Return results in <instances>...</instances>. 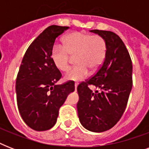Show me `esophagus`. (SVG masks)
Here are the masks:
<instances>
[{
	"label": "esophagus",
	"mask_w": 149,
	"mask_h": 149,
	"mask_svg": "<svg viewBox=\"0 0 149 149\" xmlns=\"http://www.w3.org/2000/svg\"><path fill=\"white\" fill-rule=\"evenodd\" d=\"M77 86H78V84H75V89H76V90H77Z\"/></svg>",
	"instance_id": "esophagus-1"
}]
</instances>
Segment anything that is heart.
<instances>
[{
  "instance_id": "obj_1",
  "label": "heart",
  "mask_w": 149,
  "mask_h": 149,
  "mask_svg": "<svg viewBox=\"0 0 149 149\" xmlns=\"http://www.w3.org/2000/svg\"><path fill=\"white\" fill-rule=\"evenodd\" d=\"M107 51L106 40L102 36L76 31L65 36L63 45L54 44L50 52L52 63L58 70H69L72 57L77 65L65 75L68 80H80L87 76L90 70L95 72L104 63Z\"/></svg>"
}]
</instances>
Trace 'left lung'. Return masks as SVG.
Here are the masks:
<instances>
[{"mask_svg": "<svg viewBox=\"0 0 149 149\" xmlns=\"http://www.w3.org/2000/svg\"><path fill=\"white\" fill-rule=\"evenodd\" d=\"M106 40L107 51L97 71L77 86L79 121L86 129L103 132L111 129L122 117L132 88V63L123 41L114 32L91 30ZM90 86L99 91L93 92Z\"/></svg>", "mask_w": 149, "mask_h": 149, "instance_id": "1", "label": "left lung"}]
</instances>
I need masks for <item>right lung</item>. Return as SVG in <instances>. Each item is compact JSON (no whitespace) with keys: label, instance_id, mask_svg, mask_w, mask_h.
Returning <instances> with one entry per match:
<instances>
[{"label":"right lung","instance_id":"add662e5","mask_svg":"<svg viewBox=\"0 0 149 149\" xmlns=\"http://www.w3.org/2000/svg\"><path fill=\"white\" fill-rule=\"evenodd\" d=\"M69 29L48 27L31 42L22 58L15 86L17 107L25 124L35 131L53 127L60 107L75 90L74 82L70 80L56 85L62 74L50 57L56 38Z\"/></svg>","mask_w":149,"mask_h":149}]
</instances>
